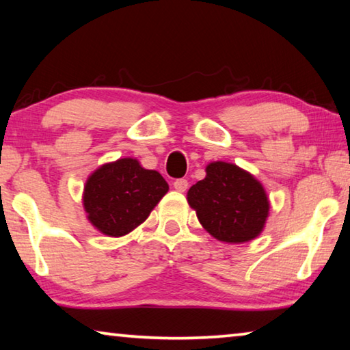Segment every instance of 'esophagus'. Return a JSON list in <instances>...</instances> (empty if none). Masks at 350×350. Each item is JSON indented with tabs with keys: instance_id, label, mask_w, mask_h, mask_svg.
I'll list each match as a JSON object with an SVG mask.
<instances>
[{
	"instance_id": "obj_1",
	"label": "esophagus",
	"mask_w": 350,
	"mask_h": 350,
	"mask_svg": "<svg viewBox=\"0 0 350 350\" xmlns=\"http://www.w3.org/2000/svg\"><path fill=\"white\" fill-rule=\"evenodd\" d=\"M187 186H189V183H187V180H185V178H178V180L174 181V187L178 192L187 191Z\"/></svg>"
}]
</instances>
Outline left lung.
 Instances as JSON below:
<instances>
[{"mask_svg":"<svg viewBox=\"0 0 350 350\" xmlns=\"http://www.w3.org/2000/svg\"><path fill=\"white\" fill-rule=\"evenodd\" d=\"M187 202L214 238L247 243L265 227L269 202L262 186L234 164L211 163L206 176L187 192Z\"/></svg>","mask_w":350,"mask_h":350,"instance_id":"1","label":"left lung"}]
</instances>
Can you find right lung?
Here are the masks:
<instances>
[{
	"instance_id": "right-lung-1",
	"label": "right lung",
	"mask_w": 350,
	"mask_h": 350,
	"mask_svg": "<svg viewBox=\"0 0 350 350\" xmlns=\"http://www.w3.org/2000/svg\"><path fill=\"white\" fill-rule=\"evenodd\" d=\"M167 191V181L157 170L123 158L90 175L84 187V208L101 233L123 236L148 217Z\"/></svg>"
}]
</instances>
